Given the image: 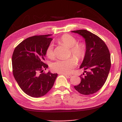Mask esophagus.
<instances>
[{
    "mask_svg": "<svg viewBox=\"0 0 122 122\" xmlns=\"http://www.w3.org/2000/svg\"><path fill=\"white\" fill-rule=\"evenodd\" d=\"M64 76H65L66 77H68V78H70V77L72 76L71 75H67V74H64Z\"/></svg>",
    "mask_w": 122,
    "mask_h": 122,
    "instance_id": "34e87169",
    "label": "esophagus"
}]
</instances>
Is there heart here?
Returning a JSON list of instances; mask_svg holds the SVG:
<instances>
[{
	"label": "heart",
	"mask_w": 122,
	"mask_h": 122,
	"mask_svg": "<svg viewBox=\"0 0 122 122\" xmlns=\"http://www.w3.org/2000/svg\"><path fill=\"white\" fill-rule=\"evenodd\" d=\"M58 42L70 48L71 54L77 59L84 58L86 53V46L83 42H77L76 39L72 36L64 34L59 38ZM46 54L48 58L52 59L54 56L53 45L50 44L46 50ZM77 64V60L74 58L66 60H57L51 64V68L54 72L62 74H68L71 72Z\"/></svg>",
	"instance_id": "b5f03b06"
}]
</instances>
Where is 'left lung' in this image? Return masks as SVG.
Listing matches in <instances>:
<instances>
[{
    "instance_id": "1",
    "label": "left lung",
    "mask_w": 122,
    "mask_h": 122,
    "mask_svg": "<svg viewBox=\"0 0 122 122\" xmlns=\"http://www.w3.org/2000/svg\"><path fill=\"white\" fill-rule=\"evenodd\" d=\"M71 32L81 36L86 45V53L80 68L87 71H84L85 76H80L81 83L74 87L82 94H94L103 86L109 73L111 66L109 50L104 41L89 31Z\"/></svg>"
}]
</instances>
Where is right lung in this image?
Listing matches in <instances>:
<instances>
[{
    "instance_id": "right-lung-1",
    "label": "right lung",
    "mask_w": 122,
    "mask_h": 122,
    "mask_svg": "<svg viewBox=\"0 0 122 122\" xmlns=\"http://www.w3.org/2000/svg\"><path fill=\"white\" fill-rule=\"evenodd\" d=\"M51 35L35 36L22 41L12 56L15 80L25 94L33 97L46 95L52 87L57 73H42L48 66L43 62L46 50L52 40ZM41 73V74H40Z\"/></svg>"
}]
</instances>
